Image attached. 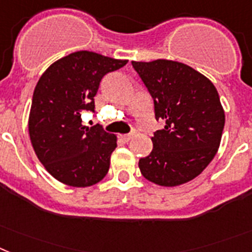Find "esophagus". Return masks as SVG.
Instances as JSON below:
<instances>
[{
    "label": "esophagus",
    "instance_id": "34e87169",
    "mask_svg": "<svg viewBox=\"0 0 252 252\" xmlns=\"http://www.w3.org/2000/svg\"><path fill=\"white\" fill-rule=\"evenodd\" d=\"M134 136H136V132H132V133H128V134H124L122 138L124 139L126 142H128V141H130V139H132Z\"/></svg>",
    "mask_w": 252,
    "mask_h": 252
}]
</instances>
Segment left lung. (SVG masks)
Returning a JSON list of instances; mask_svg holds the SVG:
<instances>
[{
    "label": "left lung",
    "instance_id": "8db88e82",
    "mask_svg": "<svg viewBox=\"0 0 252 252\" xmlns=\"http://www.w3.org/2000/svg\"><path fill=\"white\" fill-rule=\"evenodd\" d=\"M132 65L154 100L156 120L165 123L154 133L151 154L139 158V170L158 186L187 183L210 164L220 145L225 116L217 88L178 61Z\"/></svg>",
    "mask_w": 252,
    "mask_h": 252
}]
</instances>
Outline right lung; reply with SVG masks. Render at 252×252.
<instances>
[{"instance_id":"obj_1","label":"right lung","mask_w":252,"mask_h":252,"mask_svg":"<svg viewBox=\"0 0 252 252\" xmlns=\"http://www.w3.org/2000/svg\"><path fill=\"white\" fill-rule=\"evenodd\" d=\"M126 63L78 51L54 63L38 80L29 114V136L39 161L61 183L88 187L109 172L116 137L100 124L83 126L82 113H94L101 79Z\"/></svg>"}]
</instances>
